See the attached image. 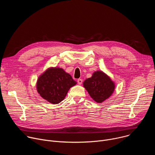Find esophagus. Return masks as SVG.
<instances>
[{
  "instance_id": "obj_1",
  "label": "esophagus",
  "mask_w": 155,
  "mask_h": 155,
  "mask_svg": "<svg viewBox=\"0 0 155 155\" xmlns=\"http://www.w3.org/2000/svg\"><path fill=\"white\" fill-rule=\"evenodd\" d=\"M77 82H78V83L79 84H81V83H82V82H83V80H82L81 78H79V79H78Z\"/></svg>"
}]
</instances>
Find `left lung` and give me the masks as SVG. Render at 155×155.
<instances>
[{
	"mask_svg": "<svg viewBox=\"0 0 155 155\" xmlns=\"http://www.w3.org/2000/svg\"><path fill=\"white\" fill-rule=\"evenodd\" d=\"M83 86L95 102L101 103L111 96L115 90V83L102 71L93 74L91 78L83 82Z\"/></svg>",
	"mask_w": 155,
	"mask_h": 155,
	"instance_id": "1",
	"label": "left lung"
}]
</instances>
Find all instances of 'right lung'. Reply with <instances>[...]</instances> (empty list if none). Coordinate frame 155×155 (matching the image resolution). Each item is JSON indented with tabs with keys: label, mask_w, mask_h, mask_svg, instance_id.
Wrapping results in <instances>:
<instances>
[{
	"label": "right lung",
	"mask_w": 155,
	"mask_h": 155,
	"mask_svg": "<svg viewBox=\"0 0 155 155\" xmlns=\"http://www.w3.org/2000/svg\"><path fill=\"white\" fill-rule=\"evenodd\" d=\"M76 84L71 75L62 69L51 68L38 77L37 90L42 98L56 104L64 100L70 88Z\"/></svg>",
	"instance_id": "obj_1"
}]
</instances>
